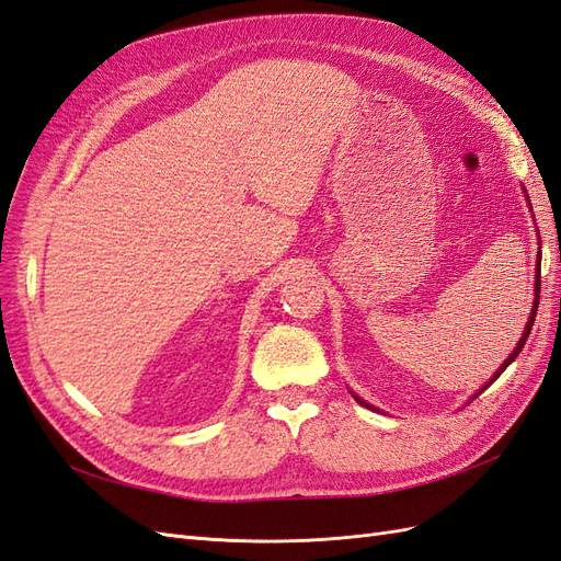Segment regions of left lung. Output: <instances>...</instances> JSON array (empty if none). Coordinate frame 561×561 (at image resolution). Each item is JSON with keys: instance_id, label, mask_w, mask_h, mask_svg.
<instances>
[{"instance_id": "1", "label": "left lung", "mask_w": 561, "mask_h": 561, "mask_svg": "<svg viewBox=\"0 0 561 561\" xmlns=\"http://www.w3.org/2000/svg\"><path fill=\"white\" fill-rule=\"evenodd\" d=\"M524 198H526V203H528V193H526V188H524ZM528 205H531V203H528ZM540 240V238H538ZM538 299H540V252H538V256H536V285H534V309H531V313H528V321H526V328H524V332H522V337H519V342H517V346H514V352L503 360V366L501 368H497L495 373H493V377H491V380L486 382V385H483L481 389H477V393H472V399H477L479 397V393L483 391V389H486V387H491L495 380H497V377H501L503 373H505V368L510 366V363L514 360V358H517L519 356V352L524 350V344H526V340H528V335H531V328H534V321H536V311H538ZM352 397L360 403V405H366V408H370V411H375V408L368 403V401H363L360 397H356V393L352 391Z\"/></svg>"}]
</instances>
